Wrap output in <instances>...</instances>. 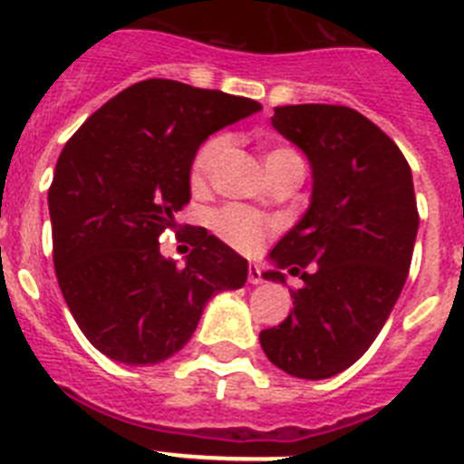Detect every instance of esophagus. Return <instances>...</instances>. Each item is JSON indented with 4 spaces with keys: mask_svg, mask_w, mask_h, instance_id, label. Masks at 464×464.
<instances>
[{
    "mask_svg": "<svg viewBox=\"0 0 464 464\" xmlns=\"http://www.w3.org/2000/svg\"><path fill=\"white\" fill-rule=\"evenodd\" d=\"M248 283H253V285H260L262 283V269L257 265L248 267Z\"/></svg>",
    "mask_w": 464,
    "mask_h": 464,
    "instance_id": "34e87169",
    "label": "esophagus"
}]
</instances>
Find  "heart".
<instances>
[{
  "mask_svg": "<svg viewBox=\"0 0 464 464\" xmlns=\"http://www.w3.org/2000/svg\"><path fill=\"white\" fill-rule=\"evenodd\" d=\"M225 149H227V139L216 137L208 139L204 143L199 153H197L195 162H192V183H204L211 176V171L216 169L218 160L223 158ZM285 162H302L297 153L293 149H283V146H276V149H269L265 153V167L274 169V167H281ZM213 229L218 232L220 239L227 241L229 246H235L237 251L241 253H257L265 246L267 237L272 235V225L267 220L257 216L251 208H241V207H225L220 211L213 213L211 218Z\"/></svg>",
  "mask_w": 464,
  "mask_h": 464,
  "instance_id": "obj_1",
  "label": "heart"
}]
</instances>
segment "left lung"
Returning a JSON list of instances; mask_svg holds the SVG:
<instances>
[{"label":"left lung","mask_w":464,"mask_h":464,"mask_svg":"<svg viewBox=\"0 0 464 464\" xmlns=\"http://www.w3.org/2000/svg\"><path fill=\"white\" fill-rule=\"evenodd\" d=\"M272 125L306 155L314 183L262 278L309 272L260 346L285 374L330 379L362 358L404 288L418 232L411 169L395 141L348 106H276Z\"/></svg>","instance_id":"obj_1"}]
</instances>
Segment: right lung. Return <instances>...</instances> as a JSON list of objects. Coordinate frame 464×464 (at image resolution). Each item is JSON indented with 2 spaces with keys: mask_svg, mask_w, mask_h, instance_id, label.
<instances>
[{
  "mask_svg": "<svg viewBox=\"0 0 464 464\" xmlns=\"http://www.w3.org/2000/svg\"><path fill=\"white\" fill-rule=\"evenodd\" d=\"M262 106L167 79L130 85L67 141L48 190L53 262L73 321L106 358L158 364L190 342L204 304L237 290L248 262L197 227L179 267L160 235L190 202L208 134Z\"/></svg>",
  "mask_w": 464,
  "mask_h": 464,
  "instance_id": "1",
  "label": "right lung"
}]
</instances>
